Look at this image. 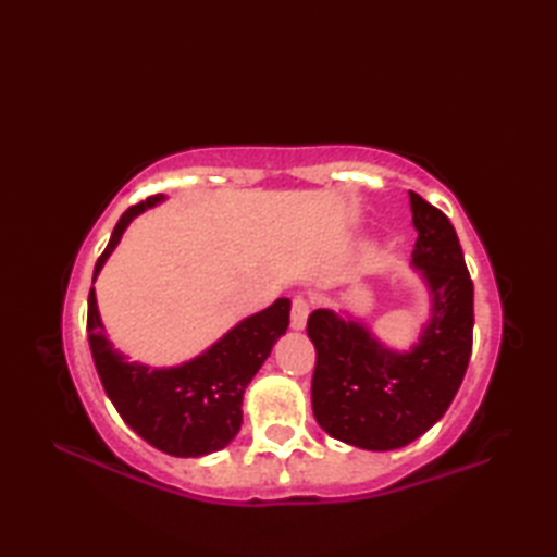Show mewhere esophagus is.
<instances>
[{"label": "esophagus", "mask_w": 557, "mask_h": 557, "mask_svg": "<svg viewBox=\"0 0 557 557\" xmlns=\"http://www.w3.org/2000/svg\"><path fill=\"white\" fill-rule=\"evenodd\" d=\"M309 313H311V301L306 299V297H294V301H292V315H289L292 327L294 330H304L306 327V318H309Z\"/></svg>", "instance_id": "34e87169"}]
</instances>
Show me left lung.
<instances>
[{
    "label": "left lung",
    "mask_w": 557,
    "mask_h": 557,
    "mask_svg": "<svg viewBox=\"0 0 557 557\" xmlns=\"http://www.w3.org/2000/svg\"><path fill=\"white\" fill-rule=\"evenodd\" d=\"M419 232L411 263L421 270L433 315L411 351H393L369 327L327 309L309 315L315 347L313 417L337 441L375 449L405 447L441 421L467 373L474 335V285L455 227L409 191Z\"/></svg>",
    "instance_id": "left-lung-1"
}]
</instances>
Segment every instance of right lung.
I'll return each mask as SVG.
<instances>
[{"label":"right lung","instance_id":"obj_1","mask_svg":"<svg viewBox=\"0 0 557 557\" xmlns=\"http://www.w3.org/2000/svg\"><path fill=\"white\" fill-rule=\"evenodd\" d=\"M164 200L150 196L128 208L116 222L110 244L96 263L92 280L120 244L124 230L140 212ZM289 299L246 318L194 361L174 369L128 363L104 337L96 289L88 294V342L104 393L114 409L146 443L172 457L218 453L242 429V399L275 342L289 327Z\"/></svg>","mask_w":557,"mask_h":557}]
</instances>
